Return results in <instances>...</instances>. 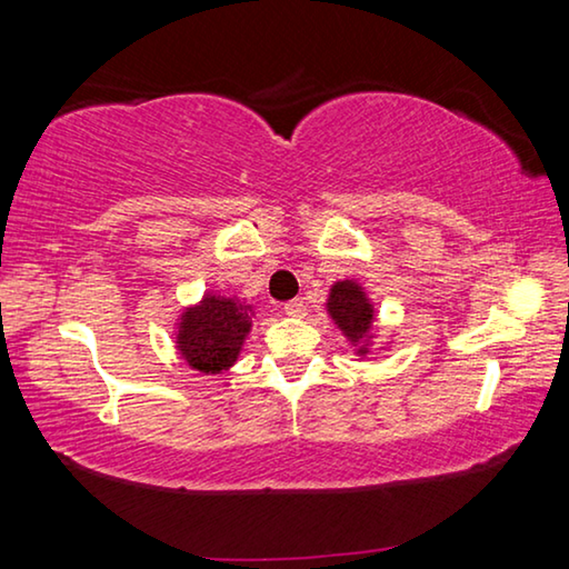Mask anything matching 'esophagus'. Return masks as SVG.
I'll return each instance as SVG.
<instances>
[{
  "label": "esophagus",
  "mask_w": 569,
  "mask_h": 569,
  "mask_svg": "<svg viewBox=\"0 0 569 569\" xmlns=\"http://www.w3.org/2000/svg\"><path fill=\"white\" fill-rule=\"evenodd\" d=\"M286 316H291V319H301V316H306V303L301 301V298H293V301H288L283 306Z\"/></svg>",
  "instance_id": "1"
}]
</instances>
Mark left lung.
<instances>
[{"mask_svg": "<svg viewBox=\"0 0 569 569\" xmlns=\"http://www.w3.org/2000/svg\"><path fill=\"white\" fill-rule=\"evenodd\" d=\"M326 311H329L331 321L339 326L341 333L351 341L356 356H371L373 346V321H377V311H373L371 298L366 296L363 286L356 281H336L329 291V301H326Z\"/></svg>", "mask_w": 569, "mask_h": 569, "instance_id": "left-lung-1", "label": "left lung"}]
</instances>
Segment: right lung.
Listing matches in <instances>:
<instances>
[{
  "instance_id": "obj_1",
  "label": "right lung",
  "mask_w": 569,
  "mask_h": 569,
  "mask_svg": "<svg viewBox=\"0 0 569 569\" xmlns=\"http://www.w3.org/2000/svg\"><path fill=\"white\" fill-rule=\"evenodd\" d=\"M256 308L238 296L206 293L176 323V349L190 369L223 373L238 361Z\"/></svg>"
}]
</instances>
